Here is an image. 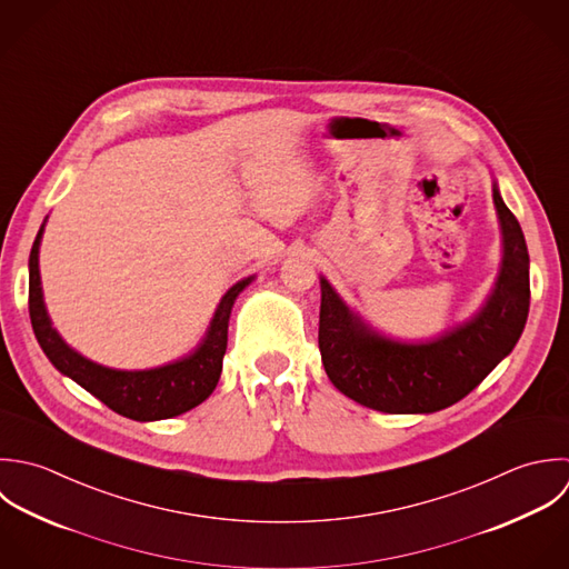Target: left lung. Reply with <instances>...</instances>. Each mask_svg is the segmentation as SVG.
Listing matches in <instances>:
<instances>
[{
    "label": "left lung",
    "mask_w": 569,
    "mask_h": 569,
    "mask_svg": "<svg viewBox=\"0 0 569 569\" xmlns=\"http://www.w3.org/2000/svg\"><path fill=\"white\" fill-rule=\"evenodd\" d=\"M503 264L483 309L430 342H397L353 313L322 278V365L333 386L381 412H435L463 399L515 349L530 311V256L519 220L492 190Z\"/></svg>",
    "instance_id": "1"
}]
</instances>
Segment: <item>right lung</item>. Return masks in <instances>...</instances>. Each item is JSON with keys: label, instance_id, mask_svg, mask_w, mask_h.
<instances>
[{"label": "right lung", "instance_id": "1", "mask_svg": "<svg viewBox=\"0 0 569 569\" xmlns=\"http://www.w3.org/2000/svg\"><path fill=\"white\" fill-rule=\"evenodd\" d=\"M41 231L43 224L32 242L28 260V311L34 338L57 371L74 379L114 412L134 421H154L183 415L213 392L227 351V327L233 300L253 280V276L236 282L222 296L204 340L188 358L150 371H117L79 356L52 329L43 307L39 278Z\"/></svg>", "mask_w": 569, "mask_h": 569}]
</instances>
